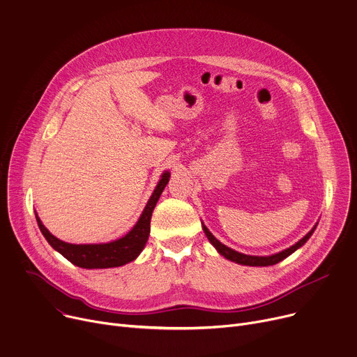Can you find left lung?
<instances>
[{
  "mask_svg": "<svg viewBox=\"0 0 357 357\" xmlns=\"http://www.w3.org/2000/svg\"><path fill=\"white\" fill-rule=\"evenodd\" d=\"M316 226H317V223L313 226V229H312L309 234H306V235H305L299 242H296L294 246H290V248H287V249H284V250H282V252H279V253L271 255V256H252V255H245V253L236 252V250L228 248L226 245H223L222 242H219V241L209 232V229L206 228L205 225H202V228H204V232H205L206 238L209 239V242L216 248V250H218L222 256H225L226 259H229V261L236 262V264H239V265H246V266H272V265H276V264H279L280 261H283V259H286L289 255H291L295 250H298L301 246H303V245L307 242V239L312 236V234L314 232Z\"/></svg>",
  "mask_w": 357,
  "mask_h": 357,
  "instance_id": "8db88e82",
  "label": "left lung"
}]
</instances>
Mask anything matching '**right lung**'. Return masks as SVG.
<instances>
[{
    "label": "right lung",
    "instance_id": "1",
    "mask_svg": "<svg viewBox=\"0 0 357 357\" xmlns=\"http://www.w3.org/2000/svg\"><path fill=\"white\" fill-rule=\"evenodd\" d=\"M169 178H171V174L168 171L162 174L152 193V197L149 198L142 215L139 216L134 228L123 238H119L114 242L91 243V245L67 243L55 238L45 228L41 219L36 213L40 231L43 232L47 242L75 266H79L84 269H107V268H116V266H122L125 264L132 262L139 256V253L142 252V249L148 242V236L151 231V216H152L153 208L156 206L160 193L164 192L167 183L169 182Z\"/></svg>",
    "mask_w": 357,
    "mask_h": 357
}]
</instances>
